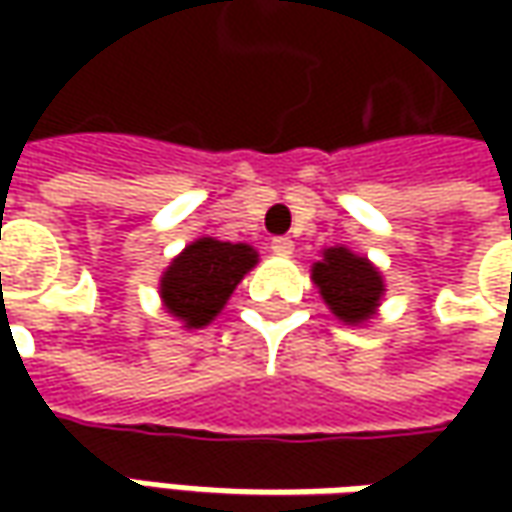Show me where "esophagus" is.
Segmentation results:
<instances>
[{
  "instance_id": "obj_1",
  "label": "esophagus",
  "mask_w": 512,
  "mask_h": 512,
  "mask_svg": "<svg viewBox=\"0 0 512 512\" xmlns=\"http://www.w3.org/2000/svg\"><path fill=\"white\" fill-rule=\"evenodd\" d=\"M270 247H273L276 256H290V253H293V239H290V236H276V239L270 242Z\"/></svg>"
}]
</instances>
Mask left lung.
I'll use <instances>...</instances> for the list:
<instances>
[{"instance_id":"1","label":"left lung","mask_w":512,"mask_h":512,"mask_svg":"<svg viewBox=\"0 0 512 512\" xmlns=\"http://www.w3.org/2000/svg\"><path fill=\"white\" fill-rule=\"evenodd\" d=\"M310 279L319 287L327 310L350 327H362L376 319L387 290L382 270L344 245L325 247L322 259L310 267Z\"/></svg>"}]
</instances>
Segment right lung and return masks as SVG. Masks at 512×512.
Segmentation results:
<instances>
[{
	"mask_svg": "<svg viewBox=\"0 0 512 512\" xmlns=\"http://www.w3.org/2000/svg\"><path fill=\"white\" fill-rule=\"evenodd\" d=\"M256 265L259 253L245 242L233 245L213 236L193 239L179 256H173L159 279L162 307L187 330L207 327Z\"/></svg>",
	"mask_w": 512,
	"mask_h": 512,
	"instance_id": "obj_1",
	"label": "right lung"
}]
</instances>
